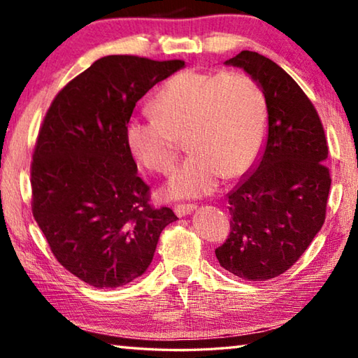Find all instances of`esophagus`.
Segmentation results:
<instances>
[{
    "label": "esophagus",
    "mask_w": 358,
    "mask_h": 358,
    "mask_svg": "<svg viewBox=\"0 0 358 358\" xmlns=\"http://www.w3.org/2000/svg\"><path fill=\"white\" fill-rule=\"evenodd\" d=\"M194 210H196V205H192V203H180V205H175V207H173L175 215H177L178 217L191 215Z\"/></svg>",
    "instance_id": "1"
}]
</instances>
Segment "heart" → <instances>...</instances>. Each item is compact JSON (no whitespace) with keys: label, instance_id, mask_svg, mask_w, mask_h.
<instances>
[{"label":"heart","instance_id":"heart-1","mask_svg":"<svg viewBox=\"0 0 358 358\" xmlns=\"http://www.w3.org/2000/svg\"><path fill=\"white\" fill-rule=\"evenodd\" d=\"M151 112L128 120L126 147L147 171L167 175L185 138L191 155L169 181L171 197L207 196L221 177H243L262 153L268 120L265 96L241 72L181 71L157 90Z\"/></svg>","mask_w":358,"mask_h":358}]
</instances>
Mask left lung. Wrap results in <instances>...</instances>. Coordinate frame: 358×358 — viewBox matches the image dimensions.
<instances>
[{"instance_id": "1", "label": "left lung", "mask_w": 358, "mask_h": 358, "mask_svg": "<svg viewBox=\"0 0 358 358\" xmlns=\"http://www.w3.org/2000/svg\"><path fill=\"white\" fill-rule=\"evenodd\" d=\"M226 64L243 68L262 90L268 137L259 166L229 194L230 232L215 254L235 276L266 281L289 270L322 227L329 147L317 110L286 71L250 50Z\"/></svg>"}]
</instances>
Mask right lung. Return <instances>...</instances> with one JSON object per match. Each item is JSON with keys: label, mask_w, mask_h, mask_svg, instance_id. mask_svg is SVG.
<instances>
[{"label": "right lung", "mask_w": 358, "mask_h": 358, "mask_svg": "<svg viewBox=\"0 0 358 358\" xmlns=\"http://www.w3.org/2000/svg\"><path fill=\"white\" fill-rule=\"evenodd\" d=\"M183 59L108 55L66 85L42 121L31 162V210L53 256L99 289L145 273L157 240L177 221L150 205L124 126L137 101Z\"/></svg>", "instance_id": "add662e5"}]
</instances>
